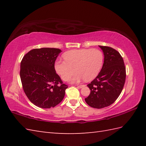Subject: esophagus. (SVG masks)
I'll use <instances>...</instances> for the list:
<instances>
[{"label":"esophagus","mask_w":146,"mask_h":146,"mask_svg":"<svg viewBox=\"0 0 146 146\" xmlns=\"http://www.w3.org/2000/svg\"><path fill=\"white\" fill-rule=\"evenodd\" d=\"M84 86H85V85H78V87H79V88H83V87H84Z\"/></svg>","instance_id":"1"}]
</instances>
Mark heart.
<instances>
[{
    "label": "heart",
    "mask_w": 146,
    "mask_h": 146,
    "mask_svg": "<svg viewBox=\"0 0 146 146\" xmlns=\"http://www.w3.org/2000/svg\"><path fill=\"white\" fill-rule=\"evenodd\" d=\"M65 61H56L55 70L62 79L70 80L71 83H79L83 80L90 82L96 78L102 67L104 54L97 49H81L67 51L63 54Z\"/></svg>",
    "instance_id": "obj_1"
}]
</instances>
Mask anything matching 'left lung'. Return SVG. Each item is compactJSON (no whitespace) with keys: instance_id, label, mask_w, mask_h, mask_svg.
I'll return each mask as SVG.
<instances>
[{"instance_id":"1","label":"left lung","mask_w":146,"mask_h":146,"mask_svg":"<svg viewBox=\"0 0 146 146\" xmlns=\"http://www.w3.org/2000/svg\"><path fill=\"white\" fill-rule=\"evenodd\" d=\"M104 52L103 66L98 76L87 85L90 94L85 99L89 106L102 108L115 101L122 92L125 81V67L117 51L108 46H99Z\"/></svg>"}]
</instances>
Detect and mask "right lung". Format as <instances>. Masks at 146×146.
Returning a JSON list of instances; mask_svg holds the SVG:
<instances>
[{"mask_svg": "<svg viewBox=\"0 0 146 146\" xmlns=\"http://www.w3.org/2000/svg\"><path fill=\"white\" fill-rule=\"evenodd\" d=\"M61 52L57 48L34 49L22 60L20 76L24 91L37 107H54L64 97L68 86L63 84L54 69Z\"/></svg>", "mask_w": 146, "mask_h": 146, "instance_id": "obj_1", "label": "right lung"}]
</instances>
